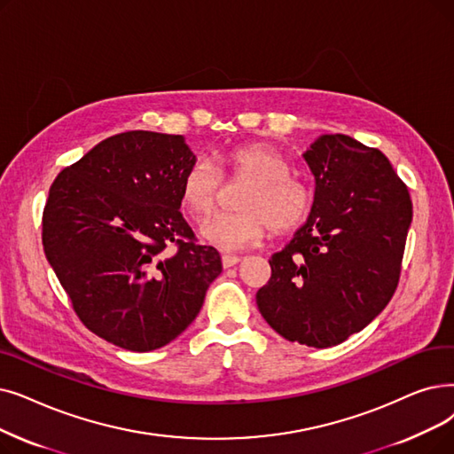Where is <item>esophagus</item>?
<instances>
[{
    "mask_svg": "<svg viewBox=\"0 0 454 454\" xmlns=\"http://www.w3.org/2000/svg\"><path fill=\"white\" fill-rule=\"evenodd\" d=\"M241 262L239 255H231V254H223V267L228 269V267H233L238 265Z\"/></svg>",
    "mask_w": 454,
    "mask_h": 454,
    "instance_id": "esophagus-1",
    "label": "esophagus"
}]
</instances>
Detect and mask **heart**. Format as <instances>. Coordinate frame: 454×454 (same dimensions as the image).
Masks as SVG:
<instances>
[{
	"instance_id": "obj_1",
	"label": "heart",
	"mask_w": 454,
	"mask_h": 454,
	"mask_svg": "<svg viewBox=\"0 0 454 454\" xmlns=\"http://www.w3.org/2000/svg\"><path fill=\"white\" fill-rule=\"evenodd\" d=\"M223 180L243 184L235 206L238 211L216 213L200 226L204 238L224 250L258 245L270 228L286 235L304 226L313 207L309 187L289 174L286 157L265 143L235 146L219 157V172L204 161H192L182 174L180 200L194 216L207 215L223 191Z\"/></svg>"
}]
</instances>
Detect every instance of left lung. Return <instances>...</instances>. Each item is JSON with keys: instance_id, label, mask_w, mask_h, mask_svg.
<instances>
[{"instance_id": "1", "label": "left lung", "mask_w": 454, "mask_h": 454, "mask_svg": "<svg viewBox=\"0 0 454 454\" xmlns=\"http://www.w3.org/2000/svg\"><path fill=\"white\" fill-rule=\"evenodd\" d=\"M304 161L315 178L309 219L272 254L255 302L287 341L328 348L364 330L391 301L411 200L386 155L352 137H319Z\"/></svg>"}]
</instances>
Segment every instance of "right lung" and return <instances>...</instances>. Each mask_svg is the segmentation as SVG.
<instances>
[{"mask_svg":"<svg viewBox=\"0 0 454 454\" xmlns=\"http://www.w3.org/2000/svg\"><path fill=\"white\" fill-rule=\"evenodd\" d=\"M196 161L182 135L126 131L59 172L43 245L80 321L133 352L165 347L199 315L221 254L180 213Z\"/></svg>","mask_w":454,"mask_h":454,"instance_id":"obj_1","label":"right lung"}]
</instances>
